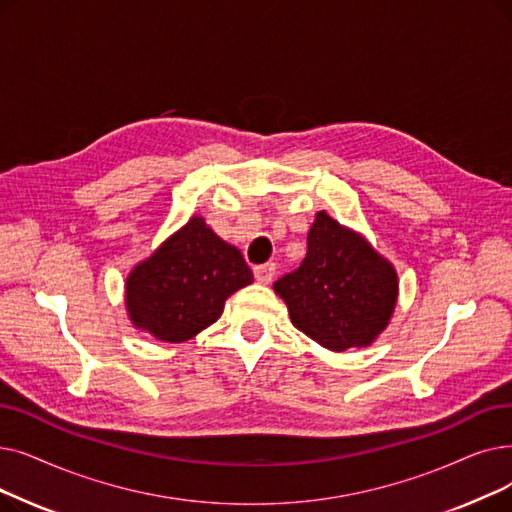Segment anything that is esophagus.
Returning a JSON list of instances; mask_svg holds the SVG:
<instances>
[{"instance_id": "34e87169", "label": "esophagus", "mask_w": 512, "mask_h": 512, "mask_svg": "<svg viewBox=\"0 0 512 512\" xmlns=\"http://www.w3.org/2000/svg\"><path fill=\"white\" fill-rule=\"evenodd\" d=\"M253 274H255V280L261 282V284H268L274 280V274H276V263H263V265H255L253 268Z\"/></svg>"}]
</instances>
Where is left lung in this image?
Instances as JSON below:
<instances>
[{
	"label": "left lung",
	"mask_w": 512,
	"mask_h": 512,
	"mask_svg": "<svg viewBox=\"0 0 512 512\" xmlns=\"http://www.w3.org/2000/svg\"><path fill=\"white\" fill-rule=\"evenodd\" d=\"M295 328L326 349L370 345L387 326L397 276L370 244L324 211L307 234L299 268L274 282Z\"/></svg>",
	"instance_id": "8db88e82"
}]
</instances>
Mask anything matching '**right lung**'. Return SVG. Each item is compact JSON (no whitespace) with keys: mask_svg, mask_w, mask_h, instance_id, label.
<instances>
[{"mask_svg":"<svg viewBox=\"0 0 512 512\" xmlns=\"http://www.w3.org/2000/svg\"><path fill=\"white\" fill-rule=\"evenodd\" d=\"M251 282L253 272L240 251L217 238L203 217H192L133 268L125 301L138 328L161 341L182 343L213 324L226 299Z\"/></svg>","mask_w":512,"mask_h":512,"instance_id":"1","label":"right lung"}]
</instances>
